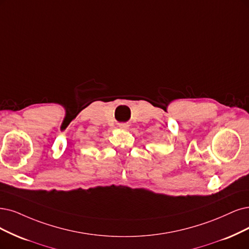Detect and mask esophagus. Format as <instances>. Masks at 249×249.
<instances>
[{"instance_id":"34e87169","label":"esophagus","mask_w":249,"mask_h":249,"mask_svg":"<svg viewBox=\"0 0 249 249\" xmlns=\"http://www.w3.org/2000/svg\"><path fill=\"white\" fill-rule=\"evenodd\" d=\"M120 127H121V128H127L128 125L127 124H120Z\"/></svg>"}]
</instances>
